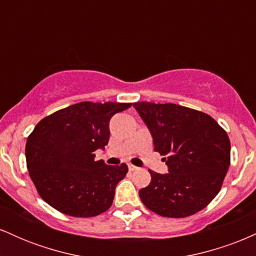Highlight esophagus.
Returning <instances> with one entry per match:
<instances>
[{
	"label": "esophagus",
	"mask_w": 256,
	"mask_h": 256,
	"mask_svg": "<svg viewBox=\"0 0 256 256\" xmlns=\"http://www.w3.org/2000/svg\"><path fill=\"white\" fill-rule=\"evenodd\" d=\"M128 170H130L131 172H134V171H137V170H138V167L134 166V165H131V164H130V165H128Z\"/></svg>",
	"instance_id": "34e87169"
}]
</instances>
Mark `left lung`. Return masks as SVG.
Here are the masks:
<instances>
[{
  "mask_svg": "<svg viewBox=\"0 0 256 256\" xmlns=\"http://www.w3.org/2000/svg\"><path fill=\"white\" fill-rule=\"evenodd\" d=\"M134 110L164 155L168 173L149 171L138 194L143 204L168 218L200 212L218 195L230 166V140L208 114L174 104L136 102Z\"/></svg>",
  "mask_w": 256,
  "mask_h": 256,
  "instance_id": "1",
  "label": "left lung"
}]
</instances>
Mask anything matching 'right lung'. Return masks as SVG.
Listing matches in <instances>:
<instances>
[{
	"mask_svg": "<svg viewBox=\"0 0 256 256\" xmlns=\"http://www.w3.org/2000/svg\"><path fill=\"white\" fill-rule=\"evenodd\" d=\"M131 104L80 102L40 120L26 142L28 174L44 201L71 216H95L113 204L128 168L95 160L110 140V122Z\"/></svg>",
	"mask_w": 256,
	"mask_h": 256,
	"instance_id": "add662e5",
	"label": "right lung"
}]
</instances>
